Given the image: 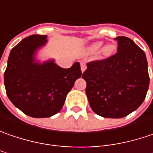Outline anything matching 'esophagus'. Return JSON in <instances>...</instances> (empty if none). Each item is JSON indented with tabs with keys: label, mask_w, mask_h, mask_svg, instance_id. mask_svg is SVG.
<instances>
[{
	"label": "esophagus",
	"mask_w": 153,
	"mask_h": 153,
	"mask_svg": "<svg viewBox=\"0 0 153 153\" xmlns=\"http://www.w3.org/2000/svg\"><path fill=\"white\" fill-rule=\"evenodd\" d=\"M80 68H81V72L84 73L85 70L86 69V65H85V62H81V63H80Z\"/></svg>",
	"instance_id": "1"
}]
</instances>
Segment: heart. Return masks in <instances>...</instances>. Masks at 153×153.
Listing matches in <instances>:
<instances>
[{"instance_id":"obj_1","label":"heart","mask_w":153,"mask_h":153,"mask_svg":"<svg viewBox=\"0 0 153 153\" xmlns=\"http://www.w3.org/2000/svg\"><path fill=\"white\" fill-rule=\"evenodd\" d=\"M103 44V41H96V42L93 43V44L89 47L88 50H89V52H91V53H97V52H99L100 50L101 49ZM113 50H114V46L112 45V44H110V45H107V46H105V47L103 49H102V53H103V54L105 56H110L112 53Z\"/></svg>"}]
</instances>
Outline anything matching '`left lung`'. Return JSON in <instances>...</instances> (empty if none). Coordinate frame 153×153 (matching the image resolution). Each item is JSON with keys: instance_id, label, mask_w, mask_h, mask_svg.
I'll list each match as a JSON object with an SVG mask.
<instances>
[{"instance_id": "left-lung-1", "label": "left lung", "mask_w": 153, "mask_h": 153, "mask_svg": "<svg viewBox=\"0 0 153 153\" xmlns=\"http://www.w3.org/2000/svg\"><path fill=\"white\" fill-rule=\"evenodd\" d=\"M118 53L87 63L82 74L92 110L104 118L120 119L139 108L149 87L146 53L130 38L118 36Z\"/></svg>"}]
</instances>
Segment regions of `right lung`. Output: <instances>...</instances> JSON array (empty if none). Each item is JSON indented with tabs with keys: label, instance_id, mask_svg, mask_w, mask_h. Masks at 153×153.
Here are the masks:
<instances>
[{
	"label": "right lung",
	"instance_id": "add662e5",
	"mask_svg": "<svg viewBox=\"0 0 153 153\" xmlns=\"http://www.w3.org/2000/svg\"><path fill=\"white\" fill-rule=\"evenodd\" d=\"M47 35H30L11 50L4 74L8 99L25 114L48 118L58 113L77 79L82 75L75 62L68 69L49 59L39 62L35 53L48 42Z\"/></svg>",
	"mask_w": 153,
	"mask_h": 153
}]
</instances>
